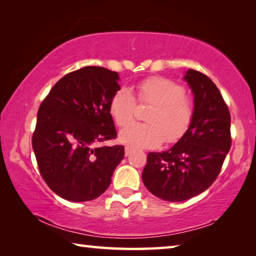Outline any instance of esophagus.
I'll return each instance as SVG.
<instances>
[{"label":"esophagus","instance_id":"esophagus-1","mask_svg":"<svg viewBox=\"0 0 256 256\" xmlns=\"http://www.w3.org/2000/svg\"><path fill=\"white\" fill-rule=\"evenodd\" d=\"M131 154H132V149L128 148V146H125V157H128Z\"/></svg>","mask_w":256,"mask_h":256}]
</instances>
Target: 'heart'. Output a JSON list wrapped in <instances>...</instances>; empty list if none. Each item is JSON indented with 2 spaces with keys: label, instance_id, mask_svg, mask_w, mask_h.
<instances>
[{
  "label": "heart",
  "instance_id": "1",
  "mask_svg": "<svg viewBox=\"0 0 256 256\" xmlns=\"http://www.w3.org/2000/svg\"><path fill=\"white\" fill-rule=\"evenodd\" d=\"M183 84L164 76H150L136 84L140 104L152 105L146 122L132 124L120 134V140L134 149H154L164 141L176 144L193 123L196 107L192 98L185 94ZM110 114L116 125L124 128L136 118V99L126 86H120L108 104Z\"/></svg>",
  "mask_w": 256,
  "mask_h": 256
}]
</instances>
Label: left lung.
I'll return each mask as SVG.
<instances>
[{
  "label": "left lung",
  "instance_id": "left-lung-1",
  "mask_svg": "<svg viewBox=\"0 0 256 256\" xmlns=\"http://www.w3.org/2000/svg\"><path fill=\"white\" fill-rule=\"evenodd\" d=\"M194 94L193 123L164 152H150L142 180L159 198L182 202L204 192L218 177L232 146L230 112L209 76L190 70L184 76Z\"/></svg>",
  "mask_w": 256,
  "mask_h": 256
}]
</instances>
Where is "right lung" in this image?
Wrapping results in <instances>:
<instances>
[{"label":"right lung","instance_id":"1","mask_svg":"<svg viewBox=\"0 0 256 256\" xmlns=\"http://www.w3.org/2000/svg\"><path fill=\"white\" fill-rule=\"evenodd\" d=\"M118 72L86 66L58 80L38 110L32 149L40 172L60 198L84 202L108 188L124 158L123 146H98L118 136L108 104Z\"/></svg>","mask_w":256,"mask_h":256}]
</instances>
